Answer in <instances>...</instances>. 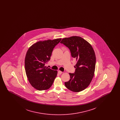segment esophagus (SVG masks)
<instances>
[{"mask_svg":"<svg viewBox=\"0 0 120 120\" xmlns=\"http://www.w3.org/2000/svg\"><path fill=\"white\" fill-rule=\"evenodd\" d=\"M62 73H63V72L61 71H58V73L59 74H61Z\"/></svg>","mask_w":120,"mask_h":120,"instance_id":"obj_1","label":"esophagus"}]
</instances>
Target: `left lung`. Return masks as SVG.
I'll return each instance as SVG.
<instances>
[{
  "instance_id": "8db88e82",
  "label": "left lung",
  "mask_w": 120,
  "mask_h": 120,
  "mask_svg": "<svg viewBox=\"0 0 120 120\" xmlns=\"http://www.w3.org/2000/svg\"><path fill=\"white\" fill-rule=\"evenodd\" d=\"M60 43L68 48L71 57L77 62L74 73H69L70 79L65 82V85L71 91H81L89 86L94 75L96 64L94 50L90 43L80 36L64 38Z\"/></svg>"
}]
</instances>
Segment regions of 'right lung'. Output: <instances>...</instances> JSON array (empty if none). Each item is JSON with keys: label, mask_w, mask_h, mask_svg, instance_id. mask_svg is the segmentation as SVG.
Wrapping results in <instances>:
<instances>
[{"label": "right lung", "mask_w": 120, "mask_h": 120, "mask_svg": "<svg viewBox=\"0 0 120 120\" xmlns=\"http://www.w3.org/2000/svg\"><path fill=\"white\" fill-rule=\"evenodd\" d=\"M62 39L39 41L31 46L26 52L25 68L30 85L39 90L49 89L51 87L57 75V71L46 68L55 46Z\"/></svg>", "instance_id": "right-lung-1"}]
</instances>
